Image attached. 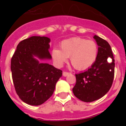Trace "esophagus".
Listing matches in <instances>:
<instances>
[{
	"mask_svg": "<svg viewBox=\"0 0 126 126\" xmlns=\"http://www.w3.org/2000/svg\"><path fill=\"white\" fill-rule=\"evenodd\" d=\"M69 74V72H67V71H63V76H68Z\"/></svg>",
	"mask_w": 126,
	"mask_h": 126,
	"instance_id": "34e87169",
	"label": "esophagus"
}]
</instances>
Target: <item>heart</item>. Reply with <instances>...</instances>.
<instances>
[{
	"label": "heart",
	"instance_id": "obj_1",
	"mask_svg": "<svg viewBox=\"0 0 126 126\" xmlns=\"http://www.w3.org/2000/svg\"><path fill=\"white\" fill-rule=\"evenodd\" d=\"M61 50L54 48L51 55L55 65L62 67L70 57L71 64L78 70H85L93 66L97 59L98 47L96 42L74 37L61 42Z\"/></svg>",
	"mask_w": 126,
	"mask_h": 126
}]
</instances>
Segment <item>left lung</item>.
I'll use <instances>...</instances> for the list:
<instances>
[{"label": "left lung", "mask_w": 126, "mask_h": 126, "mask_svg": "<svg viewBox=\"0 0 126 126\" xmlns=\"http://www.w3.org/2000/svg\"><path fill=\"white\" fill-rule=\"evenodd\" d=\"M94 38L98 46L97 59L88 70L76 74V83L73 88L74 94L86 103L98 100L108 93L115 73V60L111 46L98 36L95 35Z\"/></svg>", "instance_id": "left-lung-1"}]
</instances>
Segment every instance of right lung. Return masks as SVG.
<instances>
[{"instance_id": "right-lung-1", "label": "right lung", "mask_w": 126, "mask_h": 126, "mask_svg": "<svg viewBox=\"0 0 126 126\" xmlns=\"http://www.w3.org/2000/svg\"><path fill=\"white\" fill-rule=\"evenodd\" d=\"M50 39L32 36L18 44L11 60V70L15 91L24 103L40 105L52 95L62 71L33 58L51 59Z\"/></svg>"}]
</instances>
